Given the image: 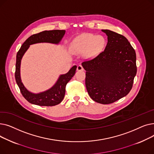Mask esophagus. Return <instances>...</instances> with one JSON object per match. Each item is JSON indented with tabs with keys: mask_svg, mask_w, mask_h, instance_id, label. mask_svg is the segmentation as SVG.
Listing matches in <instances>:
<instances>
[{
	"mask_svg": "<svg viewBox=\"0 0 154 154\" xmlns=\"http://www.w3.org/2000/svg\"><path fill=\"white\" fill-rule=\"evenodd\" d=\"M77 71H82V70H84V69H83L82 66H80V65H79V66H77Z\"/></svg>",
	"mask_w": 154,
	"mask_h": 154,
	"instance_id": "obj_1",
	"label": "esophagus"
}]
</instances>
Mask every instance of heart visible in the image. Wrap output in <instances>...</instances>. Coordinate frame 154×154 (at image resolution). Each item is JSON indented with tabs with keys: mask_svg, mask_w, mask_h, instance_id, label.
<instances>
[{
	"mask_svg": "<svg viewBox=\"0 0 154 154\" xmlns=\"http://www.w3.org/2000/svg\"><path fill=\"white\" fill-rule=\"evenodd\" d=\"M105 39L102 35L83 34L77 37L72 43L71 49L77 54H85L88 57L97 54L105 45Z\"/></svg>",
	"mask_w": 154,
	"mask_h": 154,
	"instance_id": "obj_1",
	"label": "heart"
}]
</instances>
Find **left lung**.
Here are the masks:
<instances>
[{"instance_id": "obj_1", "label": "left lung", "mask_w": 154, "mask_h": 154, "mask_svg": "<svg viewBox=\"0 0 154 154\" xmlns=\"http://www.w3.org/2000/svg\"><path fill=\"white\" fill-rule=\"evenodd\" d=\"M107 36L105 50L84 61L85 86L96 102L109 104L126 96L132 89L137 73L136 54L128 40L110 30H102Z\"/></svg>"}]
</instances>
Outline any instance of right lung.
I'll list each match as a JSON object with an SVG mask.
<instances>
[{"label":"right lung","instance_id":"1","mask_svg":"<svg viewBox=\"0 0 154 154\" xmlns=\"http://www.w3.org/2000/svg\"><path fill=\"white\" fill-rule=\"evenodd\" d=\"M66 30H45L29 37L22 45L16 56L15 78L23 97L29 102L40 106H54L60 103L66 93V86L75 75L77 66H73L65 74L59 76L55 84L49 89L37 94L28 91L23 84L20 77V65L23 56L30 45L38 43H51L59 44L63 37Z\"/></svg>","mask_w":154,"mask_h":154}]
</instances>
